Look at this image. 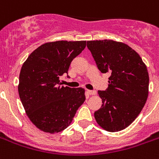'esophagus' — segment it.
I'll use <instances>...</instances> for the list:
<instances>
[{
  "label": "esophagus",
  "instance_id": "34e87169",
  "mask_svg": "<svg viewBox=\"0 0 159 159\" xmlns=\"http://www.w3.org/2000/svg\"><path fill=\"white\" fill-rule=\"evenodd\" d=\"M87 93H88L89 95H96V91H87Z\"/></svg>",
  "mask_w": 159,
  "mask_h": 159
}]
</instances>
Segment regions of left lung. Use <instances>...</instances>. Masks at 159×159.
Masks as SVG:
<instances>
[{
    "mask_svg": "<svg viewBox=\"0 0 159 159\" xmlns=\"http://www.w3.org/2000/svg\"><path fill=\"white\" fill-rule=\"evenodd\" d=\"M99 70L110 73L109 87L98 91L102 106L94 115L102 128L110 132L122 131L131 125L146 103L149 73L146 65L126 44L113 40L89 41Z\"/></svg>",
    "mask_w": 159,
    "mask_h": 159,
    "instance_id": "left-lung-1",
    "label": "left lung"
}]
</instances>
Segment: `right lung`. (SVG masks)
<instances>
[{
	"label": "right lung",
	"instance_id": "obj_1",
	"mask_svg": "<svg viewBox=\"0 0 159 159\" xmlns=\"http://www.w3.org/2000/svg\"><path fill=\"white\" fill-rule=\"evenodd\" d=\"M85 47L86 41L45 43L23 64L19 98L31 122L40 130L53 134L67 128L86 100L83 88L64 87L59 82V77L68 74L71 62Z\"/></svg>",
	"mask_w": 159,
	"mask_h": 159
}]
</instances>
